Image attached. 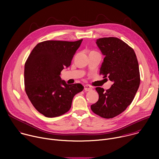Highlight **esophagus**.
<instances>
[{
  "mask_svg": "<svg viewBox=\"0 0 159 159\" xmlns=\"http://www.w3.org/2000/svg\"><path fill=\"white\" fill-rule=\"evenodd\" d=\"M84 87V90H85V91H90V90H93L92 87H90V85H85Z\"/></svg>",
  "mask_w": 159,
  "mask_h": 159,
  "instance_id": "34e87169",
  "label": "esophagus"
}]
</instances>
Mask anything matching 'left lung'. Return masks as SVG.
Returning <instances> with one entry per match:
<instances>
[{"label":"left lung","mask_w":159,"mask_h":159,"mask_svg":"<svg viewBox=\"0 0 159 159\" xmlns=\"http://www.w3.org/2000/svg\"><path fill=\"white\" fill-rule=\"evenodd\" d=\"M96 44L105 56L99 74L113 84L106 90L96 88L99 100L90 108L102 118H112L130 105L137 92L140 83L139 62L133 49L118 38H99Z\"/></svg>","instance_id":"8db88e82"}]
</instances>
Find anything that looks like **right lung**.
Wrapping results in <instances>:
<instances>
[{"label":"right lung","mask_w":159,"mask_h":159,"mask_svg":"<svg viewBox=\"0 0 159 159\" xmlns=\"http://www.w3.org/2000/svg\"><path fill=\"white\" fill-rule=\"evenodd\" d=\"M82 39L45 41L37 44L25 65V91L35 109L48 118L60 116L71 107L80 84H67L60 75L69 67Z\"/></svg>","instance_id":"right-lung-1"}]
</instances>
